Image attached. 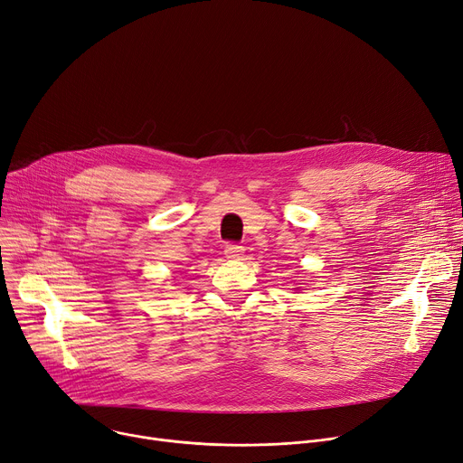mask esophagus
Returning <instances> with one entry per match:
<instances>
[{"label":"esophagus","mask_w":463,"mask_h":463,"mask_svg":"<svg viewBox=\"0 0 463 463\" xmlns=\"http://www.w3.org/2000/svg\"><path fill=\"white\" fill-rule=\"evenodd\" d=\"M242 252H244V249L241 247V244H237V242H228L226 247H224V254L230 260H241Z\"/></svg>","instance_id":"1"}]
</instances>
